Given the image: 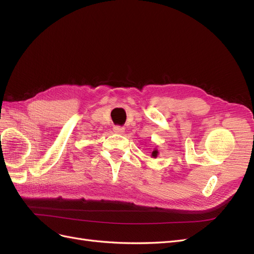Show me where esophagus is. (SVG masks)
Masks as SVG:
<instances>
[{
	"label": "esophagus",
	"instance_id": "1",
	"mask_svg": "<svg viewBox=\"0 0 254 254\" xmlns=\"http://www.w3.org/2000/svg\"><path fill=\"white\" fill-rule=\"evenodd\" d=\"M113 130H114L115 133H123L125 131V128L122 127V126H114Z\"/></svg>",
	"mask_w": 254,
	"mask_h": 254
}]
</instances>
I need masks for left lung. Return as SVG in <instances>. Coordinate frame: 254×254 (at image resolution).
Listing matches in <instances>:
<instances>
[{
    "instance_id": "8db88e82",
    "label": "left lung",
    "mask_w": 254,
    "mask_h": 254,
    "mask_svg": "<svg viewBox=\"0 0 254 254\" xmlns=\"http://www.w3.org/2000/svg\"><path fill=\"white\" fill-rule=\"evenodd\" d=\"M158 153H159L158 150L155 149V150H153V151L151 152V157H152V158H157V157H158Z\"/></svg>"
}]
</instances>
